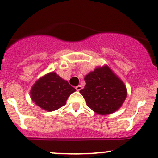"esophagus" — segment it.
<instances>
[{"label":"esophagus","mask_w":158,"mask_h":158,"mask_svg":"<svg viewBox=\"0 0 158 158\" xmlns=\"http://www.w3.org/2000/svg\"><path fill=\"white\" fill-rule=\"evenodd\" d=\"M82 89V85H77V86L76 87V89L77 91H80L81 89Z\"/></svg>","instance_id":"esophagus-1"}]
</instances>
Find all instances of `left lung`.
Here are the masks:
<instances>
[{
	"instance_id": "left-lung-1",
	"label": "left lung",
	"mask_w": 158,
	"mask_h": 158,
	"mask_svg": "<svg viewBox=\"0 0 158 158\" xmlns=\"http://www.w3.org/2000/svg\"><path fill=\"white\" fill-rule=\"evenodd\" d=\"M85 81L86 85L80 93L88 107L97 114H111L123 104L127 95L126 87L107 66L91 72Z\"/></svg>"
}]
</instances>
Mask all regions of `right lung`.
Wrapping results in <instances>:
<instances>
[{
	"label": "right lung",
	"mask_w": 158,
	"mask_h": 158,
	"mask_svg": "<svg viewBox=\"0 0 158 158\" xmlns=\"http://www.w3.org/2000/svg\"><path fill=\"white\" fill-rule=\"evenodd\" d=\"M76 89L55 73L40 78L32 87L30 98L41 109L52 111L66 105L68 97Z\"/></svg>",
	"instance_id": "right-lung-1"
}]
</instances>
